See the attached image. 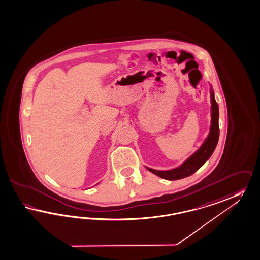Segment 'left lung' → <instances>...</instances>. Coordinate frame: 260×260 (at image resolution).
I'll list each match as a JSON object with an SVG mask.
<instances>
[{
    "label": "left lung",
    "instance_id": "8db88e82",
    "mask_svg": "<svg viewBox=\"0 0 260 260\" xmlns=\"http://www.w3.org/2000/svg\"><path fill=\"white\" fill-rule=\"evenodd\" d=\"M210 98H211V126L210 132L203 143V145L193 153L192 155L181 165L170 171H156L151 168H147L151 173L166 180L182 179L191 175L197 170L203 166L207 160L213 153L215 148L217 146L220 128H219V107L214 97L213 89H210Z\"/></svg>",
    "mask_w": 260,
    "mask_h": 260
}]
</instances>
